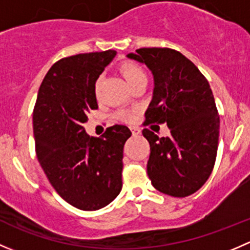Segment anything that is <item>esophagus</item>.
<instances>
[{
    "instance_id": "34e87169",
    "label": "esophagus",
    "mask_w": 250,
    "mask_h": 250,
    "mask_svg": "<svg viewBox=\"0 0 250 250\" xmlns=\"http://www.w3.org/2000/svg\"><path fill=\"white\" fill-rule=\"evenodd\" d=\"M132 133H133V135H134V137H137V135H139L140 134V129L139 128H135V127H133L132 128Z\"/></svg>"
}]
</instances>
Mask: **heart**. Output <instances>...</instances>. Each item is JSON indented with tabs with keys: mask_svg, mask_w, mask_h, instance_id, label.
<instances>
[{
	"mask_svg": "<svg viewBox=\"0 0 250 250\" xmlns=\"http://www.w3.org/2000/svg\"><path fill=\"white\" fill-rule=\"evenodd\" d=\"M121 71H122V75L125 76V81L128 82V84L132 85L133 83H135L137 81H140V80H145L146 78V75L145 72H144V70L141 69L139 65L134 64V62H125V64L121 66ZM99 84H100V78L97 81V90L98 88H99ZM121 117L123 118V120H130L132 118V115L128 112H122L121 113Z\"/></svg>",
	"mask_w": 250,
	"mask_h": 250,
	"instance_id": "obj_1",
	"label": "heart"
}]
</instances>
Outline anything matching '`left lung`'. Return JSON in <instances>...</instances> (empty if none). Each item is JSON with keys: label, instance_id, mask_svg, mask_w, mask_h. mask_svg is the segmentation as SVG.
<instances>
[{"label": "left lung", "instance_id": "obj_1", "mask_svg": "<svg viewBox=\"0 0 250 250\" xmlns=\"http://www.w3.org/2000/svg\"><path fill=\"white\" fill-rule=\"evenodd\" d=\"M128 59L145 64L153 76L150 123H167L169 137L143 130L150 144L147 175L156 190L186 197L208 180L216 158L219 120L208 81L191 60L170 48H140Z\"/></svg>", "mask_w": 250, "mask_h": 250}]
</instances>
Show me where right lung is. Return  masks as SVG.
<instances>
[{"label": "right lung", "instance_id": "right-lung-1", "mask_svg": "<svg viewBox=\"0 0 250 250\" xmlns=\"http://www.w3.org/2000/svg\"><path fill=\"white\" fill-rule=\"evenodd\" d=\"M115 57L109 49L57 62L42 81L34 109L40 165L60 197L81 210L104 208L122 190L129 128L115 125L102 138L83 128L89 111L98 109L95 82Z\"/></svg>", "mask_w": 250, "mask_h": 250}]
</instances>
